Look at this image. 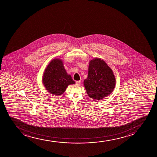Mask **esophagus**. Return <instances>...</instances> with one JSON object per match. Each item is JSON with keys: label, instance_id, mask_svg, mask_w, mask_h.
Returning <instances> with one entry per match:
<instances>
[{"label": "esophagus", "instance_id": "esophagus-1", "mask_svg": "<svg viewBox=\"0 0 157 157\" xmlns=\"http://www.w3.org/2000/svg\"><path fill=\"white\" fill-rule=\"evenodd\" d=\"M76 83L78 84V85H80L81 83V81H76Z\"/></svg>", "mask_w": 157, "mask_h": 157}]
</instances>
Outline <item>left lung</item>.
Masks as SVG:
<instances>
[{"label":"left lung","mask_w":157,"mask_h":157,"mask_svg":"<svg viewBox=\"0 0 157 157\" xmlns=\"http://www.w3.org/2000/svg\"><path fill=\"white\" fill-rule=\"evenodd\" d=\"M116 85L114 72L101 58L91 59L87 78L84 81L87 94L90 98L101 100L112 94Z\"/></svg>","instance_id":"8db88e82"}]
</instances>
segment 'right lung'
<instances>
[{
    "instance_id": "add662e5",
    "label": "right lung",
    "mask_w": 157,
    "mask_h": 157,
    "mask_svg": "<svg viewBox=\"0 0 157 157\" xmlns=\"http://www.w3.org/2000/svg\"><path fill=\"white\" fill-rule=\"evenodd\" d=\"M42 81L48 92L56 96L61 95L69 85L75 83L64 69L62 59L59 58L51 61L43 72Z\"/></svg>"
}]
</instances>
